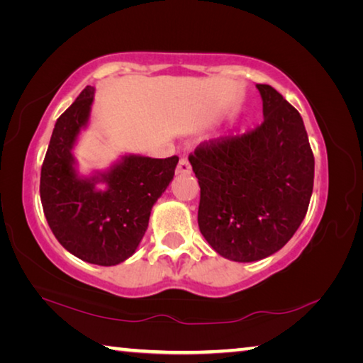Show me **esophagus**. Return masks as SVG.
Segmentation results:
<instances>
[{"label":"esophagus","mask_w":363,"mask_h":363,"mask_svg":"<svg viewBox=\"0 0 363 363\" xmlns=\"http://www.w3.org/2000/svg\"><path fill=\"white\" fill-rule=\"evenodd\" d=\"M190 171H192V167H190L189 160H187L186 157H182V158L179 160V164H177V173H181V174H189Z\"/></svg>","instance_id":"34e87169"}]
</instances>
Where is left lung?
Masks as SVG:
<instances>
[{"instance_id":"8db88e82","label":"left lung","mask_w":363,"mask_h":363,"mask_svg":"<svg viewBox=\"0 0 363 363\" xmlns=\"http://www.w3.org/2000/svg\"><path fill=\"white\" fill-rule=\"evenodd\" d=\"M257 89L259 126L201 143L189 155L200 184L201 235L238 262L284 247L303 223L314 187V153L299 112L272 86Z\"/></svg>"}]
</instances>
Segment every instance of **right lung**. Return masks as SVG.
<instances>
[{
	"label": "right lung",
	"instance_id": "add662e5",
	"mask_svg": "<svg viewBox=\"0 0 363 363\" xmlns=\"http://www.w3.org/2000/svg\"><path fill=\"white\" fill-rule=\"evenodd\" d=\"M93 99L94 88L86 86L57 118L41 167L40 196L48 224L67 251L97 266H115L139 247L179 157L128 155L108 173L79 177L72 147L88 123ZM99 182L108 189L97 191Z\"/></svg>",
	"mask_w": 363,
	"mask_h": 363
}]
</instances>
